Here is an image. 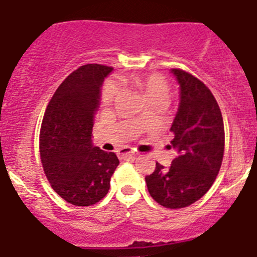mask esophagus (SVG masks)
<instances>
[{
  "label": "esophagus",
  "instance_id": "obj_1",
  "mask_svg": "<svg viewBox=\"0 0 257 257\" xmlns=\"http://www.w3.org/2000/svg\"><path fill=\"white\" fill-rule=\"evenodd\" d=\"M117 155L120 157H124V156H131V155H134L136 152L131 149V147H121V149L117 150Z\"/></svg>",
  "mask_w": 257,
  "mask_h": 257
}]
</instances>
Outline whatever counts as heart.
Here are the masks:
<instances>
[{"instance_id":"obj_1","label":"heart","mask_w":257,"mask_h":257,"mask_svg":"<svg viewBox=\"0 0 257 257\" xmlns=\"http://www.w3.org/2000/svg\"><path fill=\"white\" fill-rule=\"evenodd\" d=\"M137 83L140 84L141 88L145 91L146 96L149 98L150 102H160V101H168L170 97V89L169 85L166 84L165 80L156 75H150V77L137 79ZM120 92V84L117 80L108 79L106 80L102 87V101L105 103L114 102L115 98L117 97Z\"/></svg>"}]
</instances>
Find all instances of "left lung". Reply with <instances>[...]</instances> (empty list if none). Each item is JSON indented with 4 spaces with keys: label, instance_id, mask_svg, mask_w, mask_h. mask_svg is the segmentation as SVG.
I'll return each mask as SVG.
<instances>
[{
    "label": "left lung",
    "instance_id": "8db88e82",
    "mask_svg": "<svg viewBox=\"0 0 257 257\" xmlns=\"http://www.w3.org/2000/svg\"><path fill=\"white\" fill-rule=\"evenodd\" d=\"M170 73L179 84V106L170 131V149L178 155L169 168L156 163L145 178L151 197L168 209H182L200 200L220 170L224 155V124L211 91L180 69Z\"/></svg>",
    "mask_w": 257,
    "mask_h": 257
}]
</instances>
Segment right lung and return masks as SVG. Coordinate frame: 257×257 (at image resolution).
<instances>
[{
    "label": "right lung",
    "instance_id": "add662e5",
    "mask_svg": "<svg viewBox=\"0 0 257 257\" xmlns=\"http://www.w3.org/2000/svg\"><path fill=\"white\" fill-rule=\"evenodd\" d=\"M110 66L87 64L69 75L51 98L45 112L39 154L51 187L66 202L91 206L110 189L119 165L114 152L92 142V128Z\"/></svg>",
    "mask_w": 257,
    "mask_h": 257
}]
</instances>
